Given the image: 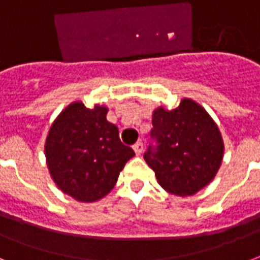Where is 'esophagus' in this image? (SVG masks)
<instances>
[{"instance_id": "1", "label": "esophagus", "mask_w": 260, "mask_h": 260, "mask_svg": "<svg viewBox=\"0 0 260 260\" xmlns=\"http://www.w3.org/2000/svg\"><path fill=\"white\" fill-rule=\"evenodd\" d=\"M134 150L136 152V155H140L142 152H143V142L142 140H139L136 143L134 144Z\"/></svg>"}]
</instances>
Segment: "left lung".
<instances>
[{
  "label": "left lung",
  "mask_w": 260,
  "mask_h": 260,
  "mask_svg": "<svg viewBox=\"0 0 260 260\" xmlns=\"http://www.w3.org/2000/svg\"><path fill=\"white\" fill-rule=\"evenodd\" d=\"M151 138L144 159L158 184L178 196H191L215 177L223 156V140L210 114L192 99L177 108L152 113Z\"/></svg>",
  "instance_id": "left-lung-1"
}]
</instances>
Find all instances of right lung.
I'll use <instances>...</instances> for the list:
<instances>
[{
	"label": "right lung",
	"instance_id": "obj_1",
	"mask_svg": "<svg viewBox=\"0 0 260 260\" xmlns=\"http://www.w3.org/2000/svg\"><path fill=\"white\" fill-rule=\"evenodd\" d=\"M108 108L82 102L65 108L51 124L45 152L51 178L79 202H96L116 185L118 174L135 155L124 146L118 128L106 120Z\"/></svg>",
	"mask_w": 260,
	"mask_h": 260
}]
</instances>
